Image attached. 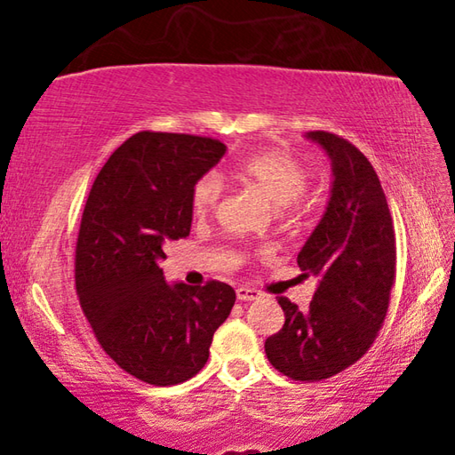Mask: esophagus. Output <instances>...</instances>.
<instances>
[{
  "mask_svg": "<svg viewBox=\"0 0 455 455\" xmlns=\"http://www.w3.org/2000/svg\"><path fill=\"white\" fill-rule=\"evenodd\" d=\"M260 297V291L251 289V287H238L236 289V299L238 301H255Z\"/></svg>",
  "mask_w": 455,
  "mask_h": 455,
  "instance_id": "34e87169",
  "label": "esophagus"
}]
</instances>
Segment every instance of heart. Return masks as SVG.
Segmentation results:
<instances>
[{
    "label": "heart",
    "instance_id": "obj_1",
    "mask_svg": "<svg viewBox=\"0 0 455 455\" xmlns=\"http://www.w3.org/2000/svg\"><path fill=\"white\" fill-rule=\"evenodd\" d=\"M228 179L249 184L281 206V217L291 222L303 220L309 214V198L305 196L309 174L301 163L284 152H259L243 158L227 171ZM225 182L217 172L203 174L190 188V209L195 217L203 219L217 209Z\"/></svg>",
    "mask_w": 455,
    "mask_h": 455
}]
</instances>
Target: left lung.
<instances>
[{"label":"left lung","instance_id":"8db88e82","mask_svg":"<svg viewBox=\"0 0 455 455\" xmlns=\"http://www.w3.org/2000/svg\"><path fill=\"white\" fill-rule=\"evenodd\" d=\"M333 163L327 211L297 263L319 276L307 309L279 297L284 325L265 341L271 365L295 381H321L355 363L385 321L395 283V230L377 172L349 140L307 134Z\"/></svg>","mask_w":455,"mask_h":455}]
</instances>
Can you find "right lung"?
Instances as JSON below:
<instances>
[{
  "label": "right lung",
  "instance_id": "add662e5",
  "mask_svg": "<svg viewBox=\"0 0 455 455\" xmlns=\"http://www.w3.org/2000/svg\"><path fill=\"white\" fill-rule=\"evenodd\" d=\"M206 136L138 132L108 158L82 212L76 291L106 355L136 379L176 385L209 359L235 289L164 281L166 244L190 235V188L225 156Z\"/></svg>",
  "mask_w": 455,
  "mask_h": 455
}]
</instances>
